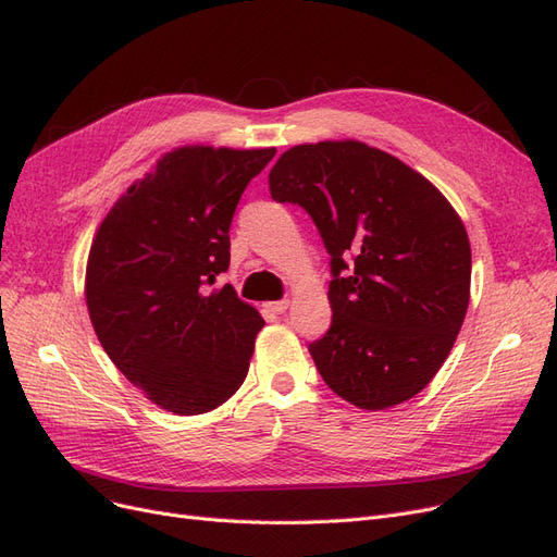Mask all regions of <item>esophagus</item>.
Wrapping results in <instances>:
<instances>
[{
	"label": "esophagus",
	"instance_id": "34e87169",
	"mask_svg": "<svg viewBox=\"0 0 557 557\" xmlns=\"http://www.w3.org/2000/svg\"><path fill=\"white\" fill-rule=\"evenodd\" d=\"M269 311L274 313H285V309H288V299H278V301H272V305H267Z\"/></svg>",
	"mask_w": 557,
	"mask_h": 557
}]
</instances>
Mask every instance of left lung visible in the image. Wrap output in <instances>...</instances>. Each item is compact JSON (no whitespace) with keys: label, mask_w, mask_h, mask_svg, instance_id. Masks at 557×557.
<instances>
[{"label":"left lung","mask_w":557,"mask_h":557,"mask_svg":"<svg viewBox=\"0 0 557 557\" xmlns=\"http://www.w3.org/2000/svg\"><path fill=\"white\" fill-rule=\"evenodd\" d=\"M269 190L311 215L330 252L332 325L309 344L320 376L369 411L418 395L448 358L469 305L460 215L428 178L360 141L285 150Z\"/></svg>","instance_id":"1"}]
</instances>
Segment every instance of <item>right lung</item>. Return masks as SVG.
<instances>
[{"label":"right lung","instance_id":"right-lung-1","mask_svg":"<svg viewBox=\"0 0 557 557\" xmlns=\"http://www.w3.org/2000/svg\"><path fill=\"white\" fill-rule=\"evenodd\" d=\"M276 148L185 146L134 183L99 225L86 301L107 356L158 407L197 416L239 391L262 315L232 285L230 225Z\"/></svg>","mask_w":557,"mask_h":557}]
</instances>
